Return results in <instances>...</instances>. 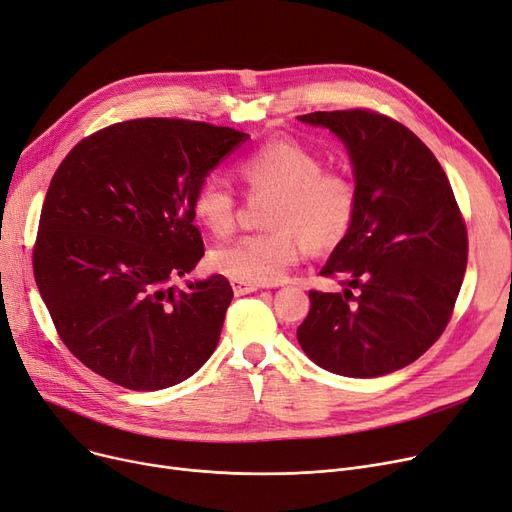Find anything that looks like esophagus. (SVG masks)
<instances>
[{"instance_id":"esophagus-1","label":"esophagus","mask_w":512,"mask_h":512,"mask_svg":"<svg viewBox=\"0 0 512 512\" xmlns=\"http://www.w3.org/2000/svg\"><path fill=\"white\" fill-rule=\"evenodd\" d=\"M231 287H233V291H235V296H246V294H252V291L260 289V285L243 283V281H237V279H231Z\"/></svg>"}]
</instances>
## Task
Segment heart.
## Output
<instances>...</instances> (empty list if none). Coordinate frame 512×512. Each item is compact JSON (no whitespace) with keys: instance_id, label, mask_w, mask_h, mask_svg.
Wrapping results in <instances>:
<instances>
[{"instance_id":"b5f03b06","label":"heart","mask_w":512,"mask_h":512,"mask_svg":"<svg viewBox=\"0 0 512 512\" xmlns=\"http://www.w3.org/2000/svg\"><path fill=\"white\" fill-rule=\"evenodd\" d=\"M235 173L252 196L271 193L269 231L243 235L212 252V266L231 279L279 283L308 248L327 252L342 243L358 216L356 181L325 168L323 158L294 137H271L237 160ZM193 218L212 235L227 237L237 223V196L214 177L191 193Z\"/></svg>"}]
</instances>
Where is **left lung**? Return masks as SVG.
<instances>
[{
  "mask_svg": "<svg viewBox=\"0 0 512 512\" xmlns=\"http://www.w3.org/2000/svg\"><path fill=\"white\" fill-rule=\"evenodd\" d=\"M346 143L360 208L323 277L342 294L310 289L298 327L302 350L344 377L394 373L425 354L448 327L467 271V225L427 145L398 120L367 108L310 112Z\"/></svg>",
  "mask_w": 512,
  "mask_h": 512,
  "instance_id": "1",
  "label": "left lung"
}]
</instances>
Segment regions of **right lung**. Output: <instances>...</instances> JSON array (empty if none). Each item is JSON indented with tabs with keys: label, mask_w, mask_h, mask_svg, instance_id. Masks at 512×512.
<instances>
[{
	"label": "right lung",
	"mask_w": 512,
	"mask_h": 512,
	"mask_svg": "<svg viewBox=\"0 0 512 512\" xmlns=\"http://www.w3.org/2000/svg\"><path fill=\"white\" fill-rule=\"evenodd\" d=\"M246 133L133 118L81 139L45 193L33 273L64 346L135 392L191 377L214 352L233 289L170 285L204 256L191 193Z\"/></svg>",
	"instance_id": "1"
}]
</instances>
